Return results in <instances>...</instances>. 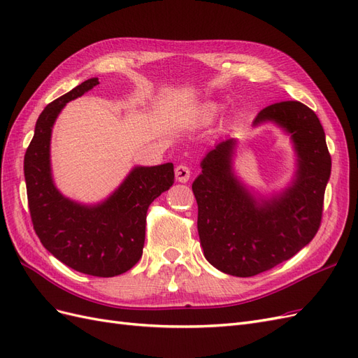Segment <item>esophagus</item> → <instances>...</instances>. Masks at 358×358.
<instances>
[{
    "mask_svg": "<svg viewBox=\"0 0 358 358\" xmlns=\"http://www.w3.org/2000/svg\"><path fill=\"white\" fill-rule=\"evenodd\" d=\"M175 175H176V180H178V182L185 183V182H188L189 178H191V170H189V167H187V166L179 164V166L175 169Z\"/></svg>",
    "mask_w": 358,
    "mask_h": 358,
    "instance_id": "obj_1",
    "label": "esophagus"
}]
</instances>
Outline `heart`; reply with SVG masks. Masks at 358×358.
Here are the masks:
<instances>
[{
  "label": "heart",
  "mask_w": 358,
  "mask_h": 358,
  "mask_svg": "<svg viewBox=\"0 0 358 358\" xmlns=\"http://www.w3.org/2000/svg\"><path fill=\"white\" fill-rule=\"evenodd\" d=\"M216 112H218V107H216L215 104H208L203 107L201 117L204 119V121H210V119L216 115Z\"/></svg>",
  "instance_id": "1"
}]
</instances>
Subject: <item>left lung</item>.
Here are the masks:
<instances>
[{
	"label": "left lung",
	"mask_w": 358,
	"mask_h": 358,
	"mask_svg": "<svg viewBox=\"0 0 358 358\" xmlns=\"http://www.w3.org/2000/svg\"><path fill=\"white\" fill-rule=\"evenodd\" d=\"M272 121L291 136L299 169L292 185L257 200L234 176V138H225L201 161L192 192L197 229L208 262L227 275L249 278L287 262L315 237L331 171L326 134L315 112L300 101L267 106L254 125Z\"/></svg>",
	"instance_id": "obj_1"
}]
</instances>
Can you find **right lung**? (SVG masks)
Here are the masks:
<instances>
[{
    "mask_svg": "<svg viewBox=\"0 0 358 358\" xmlns=\"http://www.w3.org/2000/svg\"><path fill=\"white\" fill-rule=\"evenodd\" d=\"M96 85V78L85 80L45 107L25 152L24 173L31 221L43 246L80 273L112 278L142 257L148 208L173 185L175 170L171 162L134 167L109 199L95 206L62 196L50 171L52 127L64 106Z\"/></svg>",
    "mask_w": 358,
    "mask_h": 358,
    "instance_id": "right-lung-1",
    "label": "right lung"
}]
</instances>
